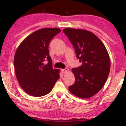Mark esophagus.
Wrapping results in <instances>:
<instances>
[{"label":"esophagus","instance_id":"1","mask_svg":"<svg viewBox=\"0 0 126 126\" xmlns=\"http://www.w3.org/2000/svg\"><path fill=\"white\" fill-rule=\"evenodd\" d=\"M61 71L63 73H67V72H68L69 71V70L68 68H65V69H62Z\"/></svg>","mask_w":126,"mask_h":126}]
</instances>
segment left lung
<instances>
[{
	"label": "left lung",
	"mask_w": 126,
	"mask_h": 126,
	"mask_svg": "<svg viewBox=\"0 0 126 126\" xmlns=\"http://www.w3.org/2000/svg\"><path fill=\"white\" fill-rule=\"evenodd\" d=\"M63 32L69 39L77 58L82 63L73 68L75 82L69 91L77 97L87 99L102 88L110 71L109 54L97 36L83 29L66 28Z\"/></svg>",
	"instance_id": "left-lung-1"
}]
</instances>
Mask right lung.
<instances>
[{"instance_id": "1", "label": "right lung", "mask_w": 126, "mask_h": 126, "mask_svg": "<svg viewBox=\"0 0 126 126\" xmlns=\"http://www.w3.org/2000/svg\"><path fill=\"white\" fill-rule=\"evenodd\" d=\"M61 32L58 28L39 29L26 38L17 48L14 56L15 75L24 91L34 97L50 92L60 78V70L52 68L49 45ZM47 59V64L44 62Z\"/></svg>"}]
</instances>
